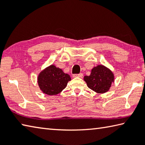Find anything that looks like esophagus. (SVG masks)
I'll return each instance as SVG.
<instances>
[{
  "label": "esophagus",
  "mask_w": 145,
  "mask_h": 145,
  "mask_svg": "<svg viewBox=\"0 0 145 145\" xmlns=\"http://www.w3.org/2000/svg\"><path fill=\"white\" fill-rule=\"evenodd\" d=\"M73 77H83V73H80L79 74H73Z\"/></svg>",
  "instance_id": "1"
}]
</instances>
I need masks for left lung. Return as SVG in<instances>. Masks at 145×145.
Instances as JSON below:
<instances>
[{
	"mask_svg": "<svg viewBox=\"0 0 145 145\" xmlns=\"http://www.w3.org/2000/svg\"><path fill=\"white\" fill-rule=\"evenodd\" d=\"M84 79L88 87L99 93L107 92L114 82L113 73L104 66L99 65L93 68L89 76H85Z\"/></svg>",
	"mask_w": 145,
	"mask_h": 145,
	"instance_id": "left-lung-1",
	"label": "left lung"
}]
</instances>
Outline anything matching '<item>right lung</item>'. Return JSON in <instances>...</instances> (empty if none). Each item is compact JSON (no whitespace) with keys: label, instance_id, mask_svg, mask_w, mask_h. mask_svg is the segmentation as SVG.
Returning <instances> with one entry per match:
<instances>
[{"label":"right lung","instance_id":"add662e5","mask_svg":"<svg viewBox=\"0 0 145 145\" xmlns=\"http://www.w3.org/2000/svg\"><path fill=\"white\" fill-rule=\"evenodd\" d=\"M38 80L39 86L44 93L55 95L65 89L71 78L60 68L51 65L40 73Z\"/></svg>","mask_w":145,"mask_h":145}]
</instances>
